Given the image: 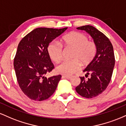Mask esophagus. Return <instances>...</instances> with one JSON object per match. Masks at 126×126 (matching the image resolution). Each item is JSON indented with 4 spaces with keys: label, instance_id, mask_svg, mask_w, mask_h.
Instances as JSON below:
<instances>
[{
    "label": "esophagus",
    "instance_id": "1",
    "mask_svg": "<svg viewBox=\"0 0 126 126\" xmlns=\"http://www.w3.org/2000/svg\"><path fill=\"white\" fill-rule=\"evenodd\" d=\"M62 77L65 78H66V79H70V78H72L70 76H67V75H63V76H62Z\"/></svg>",
    "mask_w": 126,
    "mask_h": 126
}]
</instances>
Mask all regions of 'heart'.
<instances>
[{"label": "heart", "mask_w": 126, "mask_h": 126, "mask_svg": "<svg viewBox=\"0 0 126 126\" xmlns=\"http://www.w3.org/2000/svg\"><path fill=\"white\" fill-rule=\"evenodd\" d=\"M63 44L68 48L74 50L72 60H63L56 67L57 73L70 75L80 69V63L87 66L93 60L97 48L94 42L89 41L87 35L79 32H72L62 38ZM47 53L50 59L58 62L63 56V46L57 41H52L47 46Z\"/></svg>", "instance_id": "heart-1"}]
</instances>
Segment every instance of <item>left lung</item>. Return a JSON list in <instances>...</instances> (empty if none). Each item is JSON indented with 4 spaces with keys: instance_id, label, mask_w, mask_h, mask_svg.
I'll return each mask as SVG.
<instances>
[{
    "instance_id": "obj_1",
    "label": "left lung",
    "mask_w": 126,
    "mask_h": 126,
    "mask_svg": "<svg viewBox=\"0 0 126 126\" xmlns=\"http://www.w3.org/2000/svg\"><path fill=\"white\" fill-rule=\"evenodd\" d=\"M77 29L88 32L97 48L94 59L83 70L85 77L88 75L91 77L87 80L84 77H80V84L75 88L80 96L92 98L104 92L110 82L115 64L113 47L109 39L92 26L85 25Z\"/></svg>"
}]
</instances>
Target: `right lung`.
Wrapping results in <instances>:
<instances>
[{"label": "right lung", "instance_id": "obj_1", "mask_svg": "<svg viewBox=\"0 0 126 126\" xmlns=\"http://www.w3.org/2000/svg\"><path fill=\"white\" fill-rule=\"evenodd\" d=\"M67 29L36 28L19 43L14 69L19 87L30 99L46 100L56 91L62 76H44L54 69L47 53V46Z\"/></svg>", "mask_w": 126, "mask_h": 126}]
</instances>
